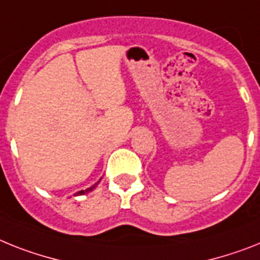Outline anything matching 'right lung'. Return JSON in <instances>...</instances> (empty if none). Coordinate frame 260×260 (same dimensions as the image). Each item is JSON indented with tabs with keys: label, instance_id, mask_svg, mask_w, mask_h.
I'll return each instance as SVG.
<instances>
[{
	"label": "right lung",
	"instance_id": "obj_1",
	"mask_svg": "<svg viewBox=\"0 0 260 260\" xmlns=\"http://www.w3.org/2000/svg\"><path fill=\"white\" fill-rule=\"evenodd\" d=\"M98 185V182L95 185H93V186H91V187H88V189H86V190H80V191H78V193H76V196H79V194H84V193H88V191H91L93 189V187L96 186Z\"/></svg>",
	"mask_w": 260,
	"mask_h": 260
}]
</instances>
